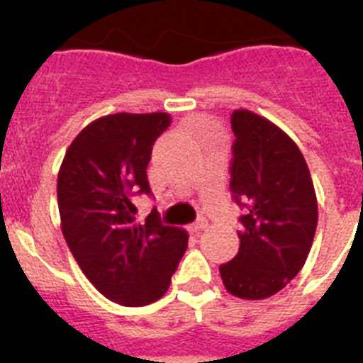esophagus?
Wrapping results in <instances>:
<instances>
[{
	"instance_id": "34e87169",
	"label": "esophagus",
	"mask_w": 363,
	"mask_h": 363,
	"mask_svg": "<svg viewBox=\"0 0 363 363\" xmlns=\"http://www.w3.org/2000/svg\"><path fill=\"white\" fill-rule=\"evenodd\" d=\"M207 225H209V223H207V220H203V218H201V220H198V221H194V223H192L191 230L194 234H200L201 230L207 229Z\"/></svg>"
}]
</instances>
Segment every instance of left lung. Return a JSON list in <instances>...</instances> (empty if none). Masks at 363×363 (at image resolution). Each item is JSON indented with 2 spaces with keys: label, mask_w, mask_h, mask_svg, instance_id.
Listing matches in <instances>:
<instances>
[{
  "label": "left lung",
  "mask_w": 363,
  "mask_h": 363,
  "mask_svg": "<svg viewBox=\"0 0 363 363\" xmlns=\"http://www.w3.org/2000/svg\"><path fill=\"white\" fill-rule=\"evenodd\" d=\"M234 133L230 191L245 207L240 251L220 265L233 296L277 294L306 264L318 223V201L303 154L284 130L247 108L230 114Z\"/></svg>",
  "instance_id": "1"
}]
</instances>
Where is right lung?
Returning <instances> with one entry per match:
<instances>
[{
    "instance_id": "right-lung-1",
    "label": "right lung",
    "mask_w": 363,
    "mask_h": 363,
    "mask_svg": "<svg viewBox=\"0 0 363 363\" xmlns=\"http://www.w3.org/2000/svg\"><path fill=\"white\" fill-rule=\"evenodd\" d=\"M167 112H118L74 138L57 172L65 242L91 284L125 307L149 306L171 285L189 234L163 225L156 209L136 221V194H149L147 165Z\"/></svg>"
}]
</instances>
